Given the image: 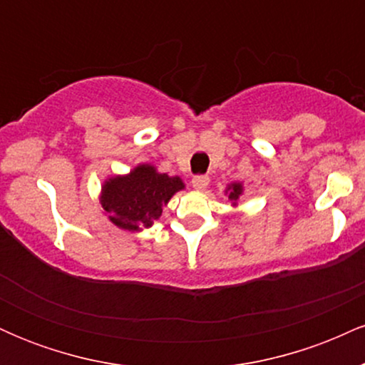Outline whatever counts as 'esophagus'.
<instances>
[{"label": "esophagus", "instance_id": "1", "mask_svg": "<svg viewBox=\"0 0 365 365\" xmlns=\"http://www.w3.org/2000/svg\"><path fill=\"white\" fill-rule=\"evenodd\" d=\"M207 185H209V178L206 177V175H197V177L192 178V187H194L195 190H199V192L206 190Z\"/></svg>", "mask_w": 365, "mask_h": 365}]
</instances>
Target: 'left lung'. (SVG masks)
I'll use <instances>...</instances> for the list:
<instances>
[{
	"label": "left lung",
	"mask_w": 365,
	"mask_h": 365,
	"mask_svg": "<svg viewBox=\"0 0 365 365\" xmlns=\"http://www.w3.org/2000/svg\"><path fill=\"white\" fill-rule=\"evenodd\" d=\"M225 195H228L230 202H232L230 206L237 207L238 206V199L244 195V183H242V182H232L230 185H226Z\"/></svg>",
	"instance_id": "obj_1"
}]
</instances>
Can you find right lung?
<instances>
[{"label":"right lung","mask_w":365,"mask_h":365,"mask_svg":"<svg viewBox=\"0 0 365 365\" xmlns=\"http://www.w3.org/2000/svg\"><path fill=\"white\" fill-rule=\"evenodd\" d=\"M185 183L175 175L161 173L150 163H140L125 175H111L99 192L104 215L116 228L139 233L150 228L177 192Z\"/></svg>","instance_id":"add662e5"}]
</instances>
